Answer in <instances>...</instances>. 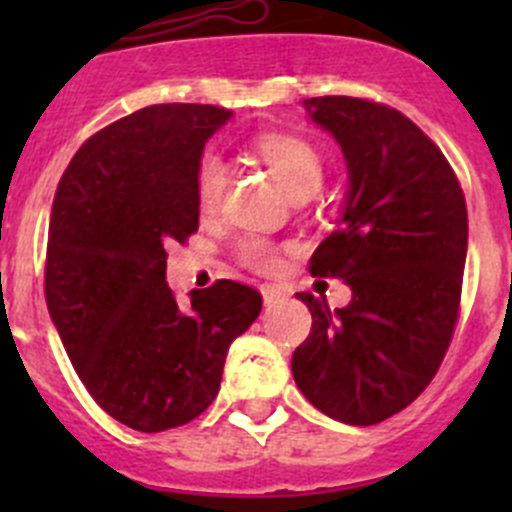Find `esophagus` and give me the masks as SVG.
Here are the masks:
<instances>
[{"instance_id":"1","label":"esophagus","mask_w":512,"mask_h":512,"mask_svg":"<svg viewBox=\"0 0 512 512\" xmlns=\"http://www.w3.org/2000/svg\"><path fill=\"white\" fill-rule=\"evenodd\" d=\"M262 299H265V307H275L285 299V289L277 285H265L262 287Z\"/></svg>"}]
</instances>
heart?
Instances as JSON below:
<instances>
[{
	"mask_svg": "<svg viewBox=\"0 0 512 512\" xmlns=\"http://www.w3.org/2000/svg\"><path fill=\"white\" fill-rule=\"evenodd\" d=\"M257 153L270 165L272 173L289 190L292 198L312 195L322 185L324 158L317 148L299 136L289 133H267L257 141ZM227 183V165L220 153L205 151L195 170V195L203 210H213L223 198ZM240 260L257 272H275L280 267V257L270 242L260 237H250L240 245Z\"/></svg>",
	"mask_w": 512,
	"mask_h": 512,
	"instance_id": "heart-1",
	"label": "heart"
}]
</instances>
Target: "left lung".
<instances>
[{"instance_id": "8db88e82", "label": "left lung", "mask_w": 512, "mask_h": 512, "mask_svg": "<svg viewBox=\"0 0 512 512\" xmlns=\"http://www.w3.org/2000/svg\"><path fill=\"white\" fill-rule=\"evenodd\" d=\"M347 163L339 230L312 275L339 277L347 307L299 292L312 332L292 356L299 391L322 414L371 426L428 386L451 344L468 250L463 190L443 153L404 113L352 96L302 101Z\"/></svg>"}]
</instances>
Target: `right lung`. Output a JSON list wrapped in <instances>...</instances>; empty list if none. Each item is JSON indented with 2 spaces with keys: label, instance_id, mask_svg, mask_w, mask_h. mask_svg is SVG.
Returning <instances> with one entry per match:
<instances>
[{
  "label": "right lung",
  "instance_id": "1",
  "mask_svg": "<svg viewBox=\"0 0 512 512\" xmlns=\"http://www.w3.org/2000/svg\"><path fill=\"white\" fill-rule=\"evenodd\" d=\"M232 111L141 108L91 136L56 188L46 307L96 404L143 433L203 414L230 344L260 317L252 287L220 280L180 307L165 247L198 230L195 170Z\"/></svg>",
  "mask_w": 512,
  "mask_h": 512
}]
</instances>
